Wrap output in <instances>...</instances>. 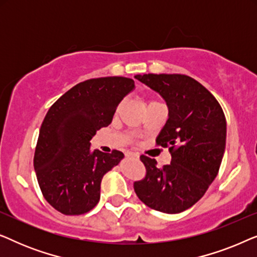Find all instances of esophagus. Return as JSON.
Here are the masks:
<instances>
[{
	"mask_svg": "<svg viewBox=\"0 0 257 257\" xmlns=\"http://www.w3.org/2000/svg\"><path fill=\"white\" fill-rule=\"evenodd\" d=\"M126 157H132V158H136V159H139L138 154L133 153V152H127V153H126Z\"/></svg>",
	"mask_w": 257,
	"mask_h": 257,
	"instance_id": "1",
	"label": "esophagus"
}]
</instances>
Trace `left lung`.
<instances>
[{
  "label": "left lung",
  "instance_id": "8db88e82",
  "mask_svg": "<svg viewBox=\"0 0 257 257\" xmlns=\"http://www.w3.org/2000/svg\"><path fill=\"white\" fill-rule=\"evenodd\" d=\"M137 79L159 92L170 117L157 138L168 147L170 165L140 156L144 179L133 187L140 201L167 214L181 213L202 198L219 173L226 147V117L216 98L202 84L180 73H149Z\"/></svg>",
  "mask_w": 257,
  "mask_h": 257
}]
</instances>
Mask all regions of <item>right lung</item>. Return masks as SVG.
Masks as SVG:
<instances>
[{"label": "right lung", "mask_w": 257, "mask_h": 257, "mask_svg": "<svg viewBox=\"0 0 257 257\" xmlns=\"http://www.w3.org/2000/svg\"><path fill=\"white\" fill-rule=\"evenodd\" d=\"M135 87L126 77L77 84L49 108L41 125L34 167L44 199L64 215L90 212L100 198L104 174L124 154L90 152V140L110 125L120 100Z\"/></svg>", "instance_id": "add662e5"}]
</instances>
